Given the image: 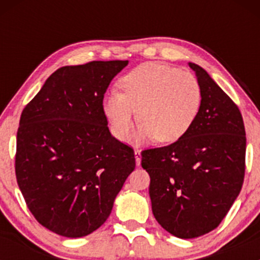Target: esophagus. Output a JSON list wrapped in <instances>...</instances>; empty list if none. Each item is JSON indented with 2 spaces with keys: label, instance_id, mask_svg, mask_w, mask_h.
<instances>
[{
  "label": "esophagus",
  "instance_id": "1",
  "mask_svg": "<svg viewBox=\"0 0 260 260\" xmlns=\"http://www.w3.org/2000/svg\"><path fill=\"white\" fill-rule=\"evenodd\" d=\"M135 157H136V164H137V166H140L141 165V151L140 149H136Z\"/></svg>",
  "mask_w": 260,
  "mask_h": 260
}]
</instances>
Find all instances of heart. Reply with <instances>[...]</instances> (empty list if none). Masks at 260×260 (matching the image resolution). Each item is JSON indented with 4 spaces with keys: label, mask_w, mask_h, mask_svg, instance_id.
Wrapping results in <instances>:
<instances>
[{
    "label": "heart",
    "mask_w": 260,
    "mask_h": 260,
    "mask_svg": "<svg viewBox=\"0 0 260 260\" xmlns=\"http://www.w3.org/2000/svg\"><path fill=\"white\" fill-rule=\"evenodd\" d=\"M122 90L104 99V113L112 133L124 140L137 112L141 122L135 141L174 143L187 135L203 102L198 78L190 72L159 62H146L131 70L120 80Z\"/></svg>",
    "instance_id": "1"
}]
</instances>
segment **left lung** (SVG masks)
Listing matches in <instances>:
<instances>
[{"mask_svg": "<svg viewBox=\"0 0 260 260\" xmlns=\"http://www.w3.org/2000/svg\"><path fill=\"white\" fill-rule=\"evenodd\" d=\"M203 102L187 135L142 151L152 212L165 230L192 239L216 229L242 190L246 137L237 104L201 67L188 62Z\"/></svg>", "mask_w": 260, "mask_h": 260, "instance_id": "1", "label": "left lung"}]
</instances>
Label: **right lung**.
<instances>
[{
    "instance_id": "obj_1",
    "label": "right lung",
    "mask_w": 260,
    "mask_h": 260,
    "mask_svg": "<svg viewBox=\"0 0 260 260\" xmlns=\"http://www.w3.org/2000/svg\"><path fill=\"white\" fill-rule=\"evenodd\" d=\"M128 60L90 61L52 73L23 108L15 171L28 210L61 237L106 222L136 167L135 151L111 135L103 98Z\"/></svg>"
}]
</instances>
